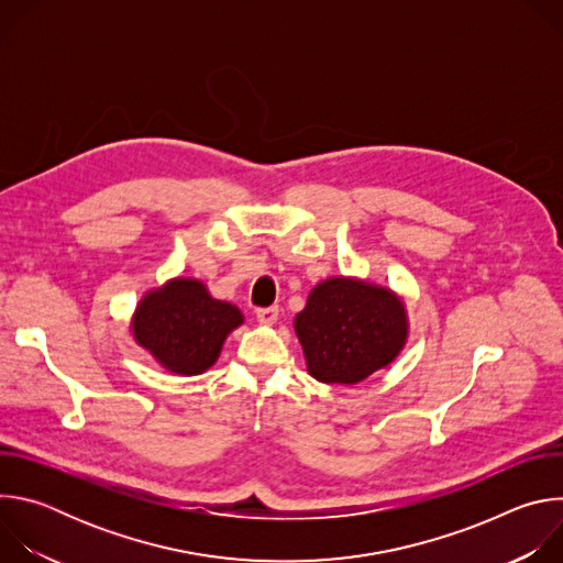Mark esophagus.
Instances as JSON below:
<instances>
[{
	"label": "esophagus",
	"instance_id": "34e87169",
	"mask_svg": "<svg viewBox=\"0 0 563 563\" xmlns=\"http://www.w3.org/2000/svg\"><path fill=\"white\" fill-rule=\"evenodd\" d=\"M256 318L261 320V323L272 325L278 320V307L276 305L274 307H261V309H256Z\"/></svg>",
	"mask_w": 563,
	"mask_h": 563
}]
</instances>
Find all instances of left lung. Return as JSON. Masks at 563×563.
Wrapping results in <instances>:
<instances>
[{
  "instance_id": "obj_1",
  "label": "left lung",
  "mask_w": 563,
  "mask_h": 563,
  "mask_svg": "<svg viewBox=\"0 0 563 563\" xmlns=\"http://www.w3.org/2000/svg\"><path fill=\"white\" fill-rule=\"evenodd\" d=\"M294 330L316 380L354 385L404 350L408 316L404 300L385 287L328 278L311 289Z\"/></svg>"
}]
</instances>
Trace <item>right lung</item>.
Masks as SVG:
<instances>
[{"instance_id": "obj_1", "label": "right lung", "mask_w": 563, "mask_h": 563, "mask_svg": "<svg viewBox=\"0 0 563 563\" xmlns=\"http://www.w3.org/2000/svg\"><path fill=\"white\" fill-rule=\"evenodd\" d=\"M243 320L235 305L211 298L200 280L174 278L144 294L131 330L135 343L165 369L194 376L218 361L224 339Z\"/></svg>"}]
</instances>
